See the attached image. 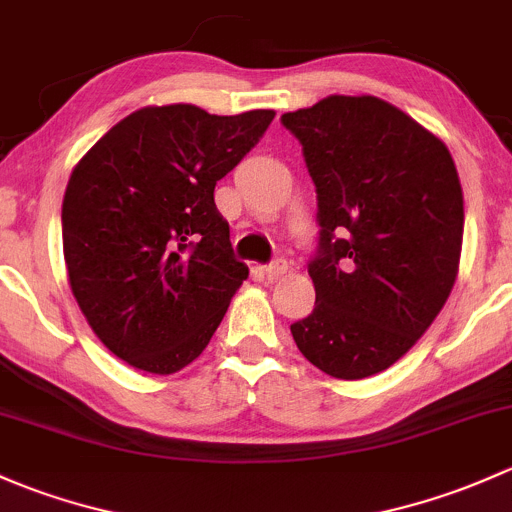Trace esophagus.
I'll list each match as a JSON object with an SVG mask.
<instances>
[{"mask_svg": "<svg viewBox=\"0 0 512 512\" xmlns=\"http://www.w3.org/2000/svg\"><path fill=\"white\" fill-rule=\"evenodd\" d=\"M286 271H288L286 258H276V261H271L268 266H263V273H266L268 278H281Z\"/></svg>", "mask_w": 512, "mask_h": 512, "instance_id": "1", "label": "esophagus"}]
</instances>
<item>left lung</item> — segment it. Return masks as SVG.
<instances>
[{"label":"left lung","instance_id":"8db88e82","mask_svg":"<svg viewBox=\"0 0 512 512\" xmlns=\"http://www.w3.org/2000/svg\"><path fill=\"white\" fill-rule=\"evenodd\" d=\"M281 123L303 145L320 224L315 308L293 340L330 377H372L412 350L456 283V165L434 133L374 96H328Z\"/></svg>","mask_w":512,"mask_h":512}]
</instances>
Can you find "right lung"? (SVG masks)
<instances>
[{
  "label": "right lung",
  "mask_w": 512,
  "mask_h": 512,
  "mask_svg": "<svg viewBox=\"0 0 512 512\" xmlns=\"http://www.w3.org/2000/svg\"><path fill=\"white\" fill-rule=\"evenodd\" d=\"M273 115L147 105L73 167L61 209L68 283L115 357L142 372L172 374L209 345L249 278L234 258L214 187Z\"/></svg>",
  "instance_id": "obj_1"
}]
</instances>
